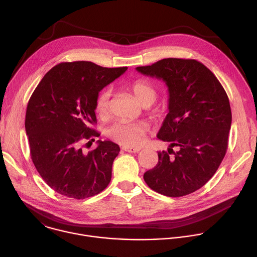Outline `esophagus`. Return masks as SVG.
I'll return each mask as SVG.
<instances>
[{
	"label": "esophagus",
	"instance_id": "obj_1",
	"mask_svg": "<svg viewBox=\"0 0 257 257\" xmlns=\"http://www.w3.org/2000/svg\"><path fill=\"white\" fill-rule=\"evenodd\" d=\"M123 150L127 153H131V154H136L139 153L141 151L140 148H132V146H124Z\"/></svg>",
	"mask_w": 257,
	"mask_h": 257
}]
</instances>
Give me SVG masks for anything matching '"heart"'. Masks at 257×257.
Masks as SVG:
<instances>
[{"mask_svg":"<svg viewBox=\"0 0 257 257\" xmlns=\"http://www.w3.org/2000/svg\"><path fill=\"white\" fill-rule=\"evenodd\" d=\"M130 89L140 104L151 105L155 102L158 91L156 86L149 80L138 79L130 84ZM112 89L106 87L102 89L95 100V111L99 116H106L111 107ZM146 127L140 123H130L126 121H117L107 129V136L125 146L140 145L145 136Z\"/></svg>","mask_w":257,"mask_h":257,"instance_id":"1","label":"heart"}]
</instances>
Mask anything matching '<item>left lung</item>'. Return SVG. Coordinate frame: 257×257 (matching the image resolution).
Returning a JSON list of instances; mask_svg holds the SVG:
<instances>
[{"label":"left lung","instance_id":"left-lung-1","mask_svg":"<svg viewBox=\"0 0 257 257\" xmlns=\"http://www.w3.org/2000/svg\"><path fill=\"white\" fill-rule=\"evenodd\" d=\"M136 70L162 79L169 90V113L158 138L170 142V148L158 153L159 162L144 173V181L166 196L190 194L214 175L226 155L232 123L228 95L213 73L196 60L168 58Z\"/></svg>","mask_w":257,"mask_h":257}]
</instances>
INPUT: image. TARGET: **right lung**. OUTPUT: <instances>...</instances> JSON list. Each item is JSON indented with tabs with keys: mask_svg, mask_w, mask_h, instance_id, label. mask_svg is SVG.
<instances>
[{
	"mask_svg": "<svg viewBox=\"0 0 257 257\" xmlns=\"http://www.w3.org/2000/svg\"><path fill=\"white\" fill-rule=\"evenodd\" d=\"M126 70L86 61L61 63L33 91L25 116L30 155L36 170L56 192L84 199L108 185L119 145L97 140L95 150L84 153L81 144L99 136L90 127L96 123L98 92Z\"/></svg>",
	"mask_w": 257,
	"mask_h": 257,
	"instance_id": "obj_1",
	"label": "right lung"
}]
</instances>
